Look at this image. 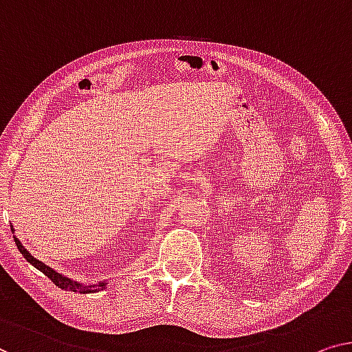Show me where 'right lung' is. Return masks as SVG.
Wrapping results in <instances>:
<instances>
[{
    "instance_id": "1",
    "label": "right lung",
    "mask_w": 352,
    "mask_h": 352,
    "mask_svg": "<svg viewBox=\"0 0 352 352\" xmlns=\"http://www.w3.org/2000/svg\"><path fill=\"white\" fill-rule=\"evenodd\" d=\"M14 230V229H12ZM14 242H15V245H17V248H19V251L20 253H22V256L23 258L30 262L31 265H34L36 269L38 270H41L42 274H44L47 278H50L52 280V283H54L55 286H58V287H61V289H65V291H71V292H82V294H91V292H98L99 289H102V287H106V285L107 283H99V285H80V283H76V281H72V280H69V278H66V276H63V275H60V274H56L55 270H52L50 267H47L45 264H42L41 261H38V259H34L33 256H31L28 251L25 250V246L19 242L17 239L14 237Z\"/></svg>"
}]
</instances>
